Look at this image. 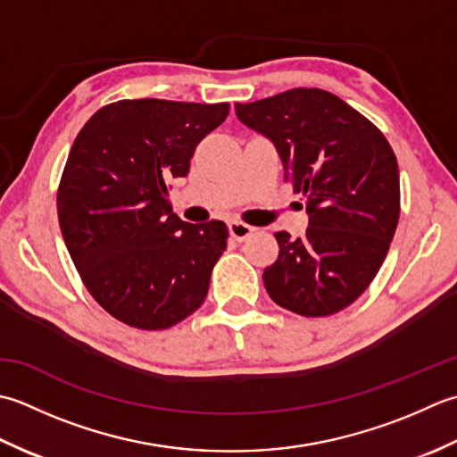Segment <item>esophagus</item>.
Returning a JSON list of instances; mask_svg holds the SVG:
<instances>
[{
    "mask_svg": "<svg viewBox=\"0 0 457 457\" xmlns=\"http://www.w3.org/2000/svg\"><path fill=\"white\" fill-rule=\"evenodd\" d=\"M228 232H230L232 238L242 242V240H246L250 235H253L254 227H250V225H246V222H242V220H232V222H228Z\"/></svg>",
    "mask_w": 457,
    "mask_h": 457,
    "instance_id": "34e87169",
    "label": "esophagus"
}]
</instances>
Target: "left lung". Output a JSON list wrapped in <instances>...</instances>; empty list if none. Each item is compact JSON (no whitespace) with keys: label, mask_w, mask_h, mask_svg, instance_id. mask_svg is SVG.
Here are the masks:
<instances>
[{"label":"left lung","mask_w":457,"mask_h":457,"mask_svg":"<svg viewBox=\"0 0 457 457\" xmlns=\"http://www.w3.org/2000/svg\"><path fill=\"white\" fill-rule=\"evenodd\" d=\"M235 110L276 145L284 179L310 215L303 237L274 235L280 254L262 274L268 295L305 318L345 310L377 276L398 225L393 147L370 120L321 88L237 102Z\"/></svg>","instance_id":"obj_1"}]
</instances>
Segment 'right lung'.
I'll return each mask as SVG.
<instances>
[{
	"instance_id": "right-lung-1",
	"label": "right lung",
	"mask_w": 457,
	"mask_h": 457,
	"mask_svg": "<svg viewBox=\"0 0 457 457\" xmlns=\"http://www.w3.org/2000/svg\"><path fill=\"white\" fill-rule=\"evenodd\" d=\"M228 108L118 100L74 139L57 191L64 245L90 295L129 328L167 329L207 297L228 228L181 220L167 181L189 173L195 147Z\"/></svg>"
}]
</instances>
